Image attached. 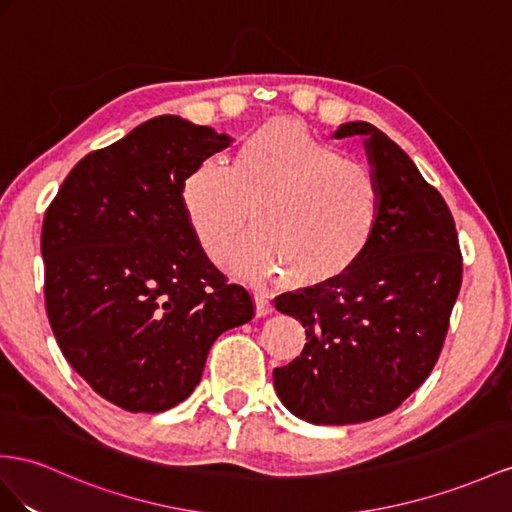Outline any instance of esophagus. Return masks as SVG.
I'll return each mask as SVG.
<instances>
[{"mask_svg": "<svg viewBox=\"0 0 512 512\" xmlns=\"http://www.w3.org/2000/svg\"><path fill=\"white\" fill-rule=\"evenodd\" d=\"M272 313V303L264 296V294H255V316L264 318Z\"/></svg>", "mask_w": 512, "mask_h": 512, "instance_id": "esophagus-1", "label": "esophagus"}]
</instances>
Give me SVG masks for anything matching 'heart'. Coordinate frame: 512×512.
<instances>
[{"instance_id": "1", "label": "heart", "mask_w": 512, "mask_h": 512, "mask_svg": "<svg viewBox=\"0 0 512 512\" xmlns=\"http://www.w3.org/2000/svg\"><path fill=\"white\" fill-rule=\"evenodd\" d=\"M188 227L209 259L244 229L255 231L225 259L246 281L277 274L305 290L342 281L370 253L383 216V190L372 170L303 125L257 127L231 166L201 162L181 183Z\"/></svg>"}]
</instances>
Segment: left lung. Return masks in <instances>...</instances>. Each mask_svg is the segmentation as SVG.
<instances>
[{
	"label": "left lung",
	"instance_id": "left-lung-1",
	"mask_svg": "<svg viewBox=\"0 0 512 512\" xmlns=\"http://www.w3.org/2000/svg\"><path fill=\"white\" fill-rule=\"evenodd\" d=\"M333 136H365L383 190L381 227L348 277L274 300L305 326L307 344L272 376L287 411L344 426L391 413L426 381L461 290L463 257L448 203L396 142L363 121Z\"/></svg>",
	"mask_w": 512,
	"mask_h": 512
}]
</instances>
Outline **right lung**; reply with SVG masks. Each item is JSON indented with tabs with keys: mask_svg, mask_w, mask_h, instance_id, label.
<instances>
[{
	"mask_svg": "<svg viewBox=\"0 0 512 512\" xmlns=\"http://www.w3.org/2000/svg\"><path fill=\"white\" fill-rule=\"evenodd\" d=\"M231 138L155 116L75 164L43 220L45 307L64 359L101 398L162 413L199 385L207 352L253 318L192 235L181 183Z\"/></svg>",
	"mask_w": 512,
	"mask_h": 512,
	"instance_id": "obj_1",
	"label": "right lung"
}]
</instances>
